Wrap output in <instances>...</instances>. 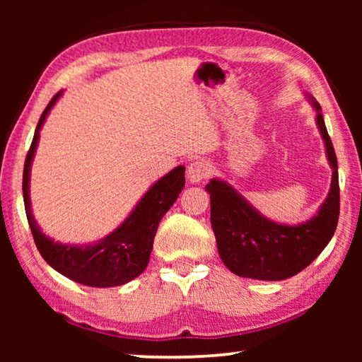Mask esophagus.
Segmentation results:
<instances>
[{"mask_svg":"<svg viewBox=\"0 0 362 362\" xmlns=\"http://www.w3.org/2000/svg\"><path fill=\"white\" fill-rule=\"evenodd\" d=\"M211 174V166L207 164L204 159H194V161L189 163L187 169V177L192 183H199L204 179H207Z\"/></svg>","mask_w":362,"mask_h":362,"instance_id":"1","label":"esophagus"}]
</instances>
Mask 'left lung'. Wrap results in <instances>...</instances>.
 I'll list each match as a JSON object with an SVG mask.
<instances>
[{
  "mask_svg": "<svg viewBox=\"0 0 362 362\" xmlns=\"http://www.w3.org/2000/svg\"><path fill=\"white\" fill-rule=\"evenodd\" d=\"M306 97L316 110V124L332 168L329 194L316 216L298 225H283L262 216L230 183L212 179L206 185L211 194V223L218 255L225 267L241 278H291L322 252L335 233L340 214L339 166L320 103L310 94Z\"/></svg>",
  "mask_w": 362,
  "mask_h": 362,
  "instance_id": "8db88e82",
  "label": "left lung"
}]
</instances>
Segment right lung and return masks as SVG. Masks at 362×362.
<instances>
[{
	"mask_svg": "<svg viewBox=\"0 0 362 362\" xmlns=\"http://www.w3.org/2000/svg\"><path fill=\"white\" fill-rule=\"evenodd\" d=\"M60 95L62 90L52 97L42 112L23 166L22 189L30 230L42 259L60 274L89 287L122 286L144 273L148 265L158 225L185 187V168L177 166L156 183H153L124 222L100 241L73 246V244L51 240L41 231L32 214L30 170L38 146L41 127Z\"/></svg>",
	"mask_w": 362,
	"mask_h": 362,
	"instance_id": "add662e5",
	"label": "right lung"
}]
</instances>
